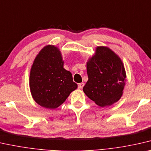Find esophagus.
Masks as SVG:
<instances>
[{
    "label": "esophagus",
    "instance_id": "1",
    "mask_svg": "<svg viewBox=\"0 0 151 151\" xmlns=\"http://www.w3.org/2000/svg\"><path fill=\"white\" fill-rule=\"evenodd\" d=\"M84 85H85L84 83H78V89H82L83 87H84Z\"/></svg>",
    "mask_w": 151,
    "mask_h": 151
}]
</instances>
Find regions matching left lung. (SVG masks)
<instances>
[{"label":"left lung","mask_w":151,"mask_h":151,"mask_svg":"<svg viewBox=\"0 0 151 151\" xmlns=\"http://www.w3.org/2000/svg\"><path fill=\"white\" fill-rule=\"evenodd\" d=\"M88 81L83 87L86 96L97 105L111 106L121 98L126 74L117 55L106 47H98L87 63Z\"/></svg>","instance_id":"1"}]
</instances>
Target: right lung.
I'll return each mask as SVG.
<instances>
[{"instance_id": "add662e5", "label": "right lung", "mask_w": 151, "mask_h": 151, "mask_svg": "<svg viewBox=\"0 0 151 151\" xmlns=\"http://www.w3.org/2000/svg\"><path fill=\"white\" fill-rule=\"evenodd\" d=\"M30 88L35 102L49 109L60 106L77 88L70 72L64 68L56 47H45L36 57L30 70Z\"/></svg>"}]
</instances>
